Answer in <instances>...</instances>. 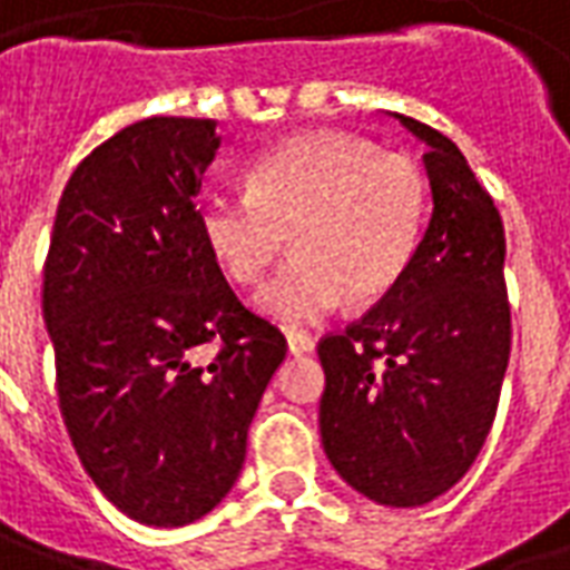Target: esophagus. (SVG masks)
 <instances>
[{
    "label": "esophagus",
    "instance_id": "1",
    "mask_svg": "<svg viewBox=\"0 0 570 570\" xmlns=\"http://www.w3.org/2000/svg\"><path fill=\"white\" fill-rule=\"evenodd\" d=\"M286 347H289V354L302 357V354H311V351H314V338L305 333H286Z\"/></svg>",
    "mask_w": 570,
    "mask_h": 570
}]
</instances>
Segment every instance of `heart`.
Returning <instances> with one entry per match:
<instances>
[{"label":"heart","instance_id":"obj_1","mask_svg":"<svg viewBox=\"0 0 570 570\" xmlns=\"http://www.w3.org/2000/svg\"><path fill=\"white\" fill-rule=\"evenodd\" d=\"M247 186L249 195H200V237L235 284H256L289 235L293 259L256 296L284 326L323 321L347 296L360 305L387 296L428 213L415 164L347 137L281 142L249 167Z\"/></svg>","mask_w":570,"mask_h":570}]
</instances>
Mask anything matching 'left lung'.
Listing matches in <instances>:
<instances>
[{"instance_id":"8db88e82","label":"left lung","mask_w":570,"mask_h":570,"mask_svg":"<svg viewBox=\"0 0 570 570\" xmlns=\"http://www.w3.org/2000/svg\"><path fill=\"white\" fill-rule=\"evenodd\" d=\"M428 146L430 219L400 284L317 347L323 452L382 507L440 498L476 461L510 360L501 213L449 137L396 116Z\"/></svg>"}]
</instances>
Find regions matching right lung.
<instances>
[{
    "label": "right lung",
    "mask_w": 570,
    "mask_h": 570,
    "mask_svg": "<svg viewBox=\"0 0 570 570\" xmlns=\"http://www.w3.org/2000/svg\"><path fill=\"white\" fill-rule=\"evenodd\" d=\"M219 146L210 118H142L57 204L42 314L60 412L94 485L142 525H188L232 491L286 357L200 237L191 198Z\"/></svg>",
    "instance_id": "obj_1"
}]
</instances>
